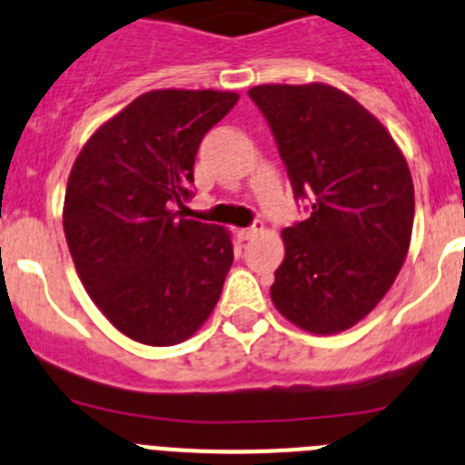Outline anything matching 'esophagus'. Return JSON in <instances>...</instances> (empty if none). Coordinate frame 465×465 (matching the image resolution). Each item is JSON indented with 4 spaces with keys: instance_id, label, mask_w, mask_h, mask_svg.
<instances>
[{
    "instance_id": "obj_1",
    "label": "esophagus",
    "mask_w": 465,
    "mask_h": 465,
    "mask_svg": "<svg viewBox=\"0 0 465 465\" xmlns=\"http://www.w3.org/2000/svg\"><path fill=\"white\" fill-rule=\"evenodd\" d=\"M259 232H262V227H245V229H238V236H241L242 241H250V238L257 236Z\"/></svg>"
}]
</instances>
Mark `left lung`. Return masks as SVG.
<instances>
[{"label":"left lung","instance_id":"left-lung-1","mask_svg":"<svg viewBox=\"0 0 465 465\" xmlns=\"http://www.w3.org/2000/svg\"><path fill=\"white\" fill-rule=\"evenodd\" d=\"M278 141L311 217L282 229L284 259L271 299L284 320L331 336L352 329L394 284L410 250L415 187L382 123L326 83L248 92Z\"/></svg>","mask_w":465,"mask_h":465}]
</instances>
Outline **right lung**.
Returning <instances> with one entry per match:
<instances>
[{"mask_svg": "<svg viewBox=\"0 0 465 465\" xmlns=\"http://www.w3.org/2000/svg\"><path fill=\"white\" fill-rule=\"evenodd\" d=\"M236 92L150 90L92 134L66 181V245L83 287L120 333L187 341L211 317L233 262L232 233L173 211L208 129Z\"/></svg>", "mask_w": 465, "mask_h": 465, "instance_id": "right-lung-1", "label": "right lung"}]
</instances>
